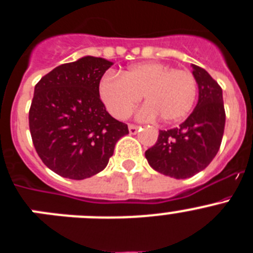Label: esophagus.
Listing matches in <instances>:
<instances>
[{"mask_svg":"<svg viewBox=\"0 0 253 253\" xmlns=\"http://www.w3.org/2000/svg\"><path fill=\"white\" fill-rule=\"evenodd\" d=\"M138 129H139V126H138V125L129 124V133H130V134H137Z\"/></svg>","mask_w":253,"mask_h":253,"instance_id":"34e87169","label":"esophagus"}]
</instances>
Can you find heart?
Here are the masks:
<instances>
[{
    "label": "heart",
    "mask_w": 253,
    "mask_h": 253,
    "mask_svg": "<svg viewBox=\"0 0 253 253\" xmlns=\"http://www.w3.org/2000/svg\"><path fill=\"white\" fill-rule=\"evenodd\" d=\"M100 97L118 119L131 115L144 95L147 105L139 111L143 120L165 123L184 119L198 96V82L187 69H172L158 62L134 64L122 75L109 73L100 81Z\"/></svg>",
    "instance_id": "obj_1"
}]
</instances>
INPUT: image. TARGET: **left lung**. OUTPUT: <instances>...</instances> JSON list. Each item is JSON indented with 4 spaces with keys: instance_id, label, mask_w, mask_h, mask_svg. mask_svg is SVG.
Masks as SVG:
<instances>
[{
    "instance_id": "8db88e82",
    "label": "left lung",
    "mask_w": 253,
    "mask_h": 253,
    "mask_svg": "<svg viewBox=\"0 0 253 253\" xmlns=\"http://www.w3.org/2000/svg\"><path fill=\"white\" fill-rule=\"evenodd\" d=\"M191 67L199 87L196 107L178 128L160 130L156 144L146 151L152 169L175 178L203 171L218 153L224 133L222 87L204 68Z\"/></svg>"
}]
</instances>
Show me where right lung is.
Segmentation results:
<instances>
[{
    "label": "right lung",
    "mask_w": 253,
    "mask_h": 253,
    "mask_svg": "<svg viewBox=\"0 0 253 253\" xmlns=\"http://www.w3.org/2000/svg\"><path fill=\"white\" fill-rule=\"evenodd\" d=\"M113 62L87 55L55 67L35 86L29 110L33 143L48 169L72 180L99 173L116 142L129 133L100 99V81Z\"/></svg>",
    "instance_id": "right-lung-1"
}]
</instances>
